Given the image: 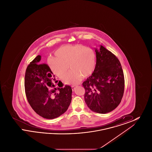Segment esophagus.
<instances>
[{"mask_svg":"<svg viewBox=\"0 0 152 152\" xmlns=\"http://www.w3.org/2000/svg\"><path fill=\"white\" fill-rule=\"evenodd\" d=\"M75 87H76V86H72L71 87H72V89L73 91L75 89Z\"/></svg>","mask_w":152,"mask_h":152,"instance_id":"34e87169","label":"esophagus"}]
</instances>
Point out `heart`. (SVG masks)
I'll list each match as a JSON object with an SVG mask.
<instances>
[{
	"mask_svg": "<svg viewBox=\"0 0 152 152\" xmlns=\"http://www.w3.org/2000/svg\"><path fill=\"white\" fill-rule=\"evenodd\" d=\"M55 57L48 58V65L52 72L60 79L65 77L68 66L72 69L66 76L64 82L75 84L83 76L87 77L94 72L96 56L94 51L81 45H66L55 52Z\"/></svg>",
	"mask_w": 152,
	"mask_h": 152,
	"instance_id": "1",
	"label": "heart"
}]
</instances>
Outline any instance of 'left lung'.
Returning <instances> with one entry per match:
<instances>
[{"instance_id":"left-lung-1","label":"left lung","mask_w":152,"mask_h":152,"mask_svg":"<svg viewBox=\"0 0 152 152\" xmlns=\"http://www.w3.org/2000/svg\"><path fill=\"white\" fill-rule=\"evenodd\" d=\"M95 52L94 72L83 83L84 99L91 110L105 114L114 110L121 101L124 76L120 62L113 53L102 45Z\"/></svg>"}]
</instances>
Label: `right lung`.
<instances>
[{
    "mask_svg": "<svg viewBox=\"0 0 152 152\" xmlns=\"http://www.w3.org/2000/svg\"><path fill=\"white\" fill-rule=\"evenodd\" d=\"M38 55L27 66L24 78L28 102L37 115L47 119L58 117L66 111L72 100V88L55 79L48 65L40 64ZM61 84H60V83Z\"/></svg>",
    "mask_w": 152,
    "mask_h": 152,
    "instance_id": "1",
    "label": "right lung"
}]
</instances>
